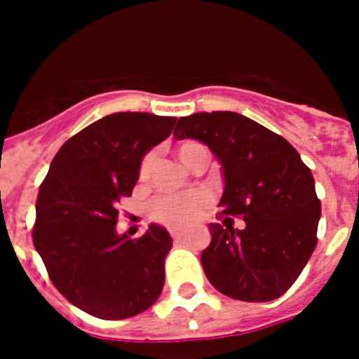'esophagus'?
Masks as SVG:
<instances>
[{"mask_svg": "<svg viewBox=\"0 0 359 359\" xmlns=\"http://www.w3.org/2000/svg\"><path fill=\"white\" fill-rule=\"evenodd\" d=\"M170 234H172L173 240H180L184 236V231L182 229H170Z\"/></svg>", "mask_w": 359, "mask_h": 359, "instance_id": "34e87169", "label": "esophagus"}]
</instances>
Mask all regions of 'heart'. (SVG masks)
Segmentation results:
<instances>
[{
  "instance_id": "obj_1",
  "label": "heart",
  "mask_w": 359,
  "mask_h": 359,
  "mask_svg": "<svg viewBox=\"0 0 359 359\" xmlns=\"http://www.w3.org/2000/svg\"><path fill=\"white\" fill-rule=\"evenodd\" d=\"M200 149H205L201 144L187 140L177 147V156L184 166L189 165L191 158ZM153 154H147L140 165V179H146L149 175L151 165H153ZM208 196L201 191H191L184 194H166L159 196L151 205V217L158 222L165 224L170 227H184L196 220L200 217L206 205H208Z\"/></svg>"
}]
</instances>
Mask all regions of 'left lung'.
Instances as JSON below:
<instances>
[{
    "instance_id": "left-lung-1",
    "label": "left lung",
    "mask_w": 359,
    "mask_h": 359,
    "mask_svg": "<svg viewBox=\"0 0 359 359\" xmlns=\"http://www.w3.org/2000/svg\"><path fill=\"white\" fill-rule=\"evenodd\" d=\"M173 137L205 144L224 177L219 206L243 217V229L210 224L212 241L201 266L224 295L269 302L299 278L316 247L321 205L311 170L290 142L233 111L196 112L179 119Z\"/></svg>"
}]
</instances>
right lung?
<instances>
[{
    "instance_id": "1",
    "label": "right lung",
    "mask_w": 359,
    "mask_h": 359,
    "mask_svg": "<svg viewBox=\"0 0 359 359\" xmlns=\"http://www.w3.org/2000/svg\"><path fill=\"white\" fill-rule=\"evenodd\" d=\"M177 118L114 112L67 140L36 201V252L72 304L102 320H125L158 300L172 236L159 224L132 240L116 231L118 203L132 196L142 159Z\"/></svg>"
}]
</instances>
